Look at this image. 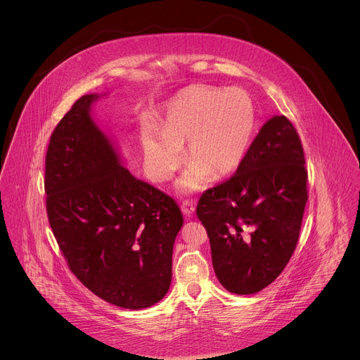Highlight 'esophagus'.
Returning a JSON list of instances; mask_svg holds the SVG:
<instances>
[{"instance_id": "1", "label": "esophagus", "mask_w": 360, "mask_h": 360, "mask_svg": "<svg viewBox=\"0 0 360 360\" xmlns=\"http://www.w3.org/2000/svg\"><path fill=\"white\" fill-rule=\"evenodd\" d=\"M181 211L184 212L185 217H192L195 211V205L191 200H184V203L181 205Z\"/></svg>"}]
</instances>
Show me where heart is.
I'll use <instances>...</instances> for the list:
<instances>
[{"label":"heart","mask_w":360,"mask_h":360,"mask_svg":"<svg viewBox=\"0 0 360 360\" xmlns=\"http://www.w3.org/2000/svg\"><path fill=\"white\" fill-rule=\"evenodd\" d=\"M255 125V110L242 89L186 88L165 107L161 131L148 127L141 143L152 176L168 181L182 164V148L191 164L179 179L184 191H199L211 178L229 175L243 160Z\"/></svg>","instance_id":"1"}]
</instances>
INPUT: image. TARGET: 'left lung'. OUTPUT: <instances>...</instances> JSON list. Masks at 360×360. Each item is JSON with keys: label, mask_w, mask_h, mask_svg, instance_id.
<instances>
[{"label": "left lung", "mask_w": 360, "mask_h": 360, "mask_svg": "<svg viewBox=\"0 0 360 360\" xmlns=\"http://www.w3.org/2000/svg\"><path fill=\"white\" fill-rule=\"evenodd\" d=\"M300 138L285 115L271 118L236 172L202 193L196 217L207 229L212 265L229 292L272 283L295 252L307 202Z\"/></svg>", "instance_id": "left-lung-1"}]
</instances>
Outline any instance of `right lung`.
Listing matches in <instances>:
<instances>
[{"instance_id":"obj_1","label":"right lung","mask_w":360,"mask_h":360,"mask_svg":"<svg viewBox=\"0 0 360 360\" xmlns=\"http://www.w3.org/2000/svg\"><path fill=\"white\" fill-rule=\"evenodd\" d=\"M84 95L51 134L45 157L49 226L71 272L125 309L160 302L172 279L184 218L176 202L135 178L89 117Z\"/></svg>"}]
</instances>
